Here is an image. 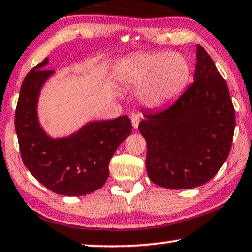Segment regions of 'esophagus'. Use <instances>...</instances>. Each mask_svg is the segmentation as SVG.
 Masks as SVG:
<instances>
[{"instance_id":"esophagus-1","label":"esophagus","mask_w":252,"mask_h":252,"mask_svg":"<svg viewBox=\"0 0 252 252\" xmlns=\"http://www.w3.org/2000/svg\"><path fill=\"white\" fill-rule=\"evenodd\" d=\"M131 122H132L133 129L136 130L139 126V122H140V116H139L138 114H133L132 116H131Z\"/></svg>"}]
</instances>
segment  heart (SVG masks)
I'll list each match as a JSON object with an SVG mask.
<instances>
[{"instance_id":"1","label":"heart","mask_w":252,"mask_h":252,"mask_svg":"<svg viewBox=\"0 0 252 252\" xmlns=\"http://www.w3.org/2000/svg\"><path fill=\"white\" fill-rule=\"evenodd\" d=\"M120 82L141 87L139 99L146 107L155 108L170 103L186 88L190 65L178 53H142L121 62L116 69Z\"/></svg>"}]
</instances>
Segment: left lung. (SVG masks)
<instances>
[{
	"label": "left lung",
	"instance_id": "obj_1",
	"mask_svg": "<svg viewBox=\"0 0 252 252\" xmlns=\"http://www.w3.org/2000/svg\"><path fill=\"white\" fill-rule=\"evenodd\" d=\"M193 80L176 102L146 112L138 126L147 142L149 179L167 189L208 182L225 163L233 140L235 111L227 84L200 45Z\"/></svg>",
	"mask_w": 252,
	"mask_h": 252
}]
</instances>
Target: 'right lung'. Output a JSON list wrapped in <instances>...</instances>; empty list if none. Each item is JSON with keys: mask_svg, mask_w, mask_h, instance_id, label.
Segmentation results:
<instances>
[{"mask_svg": "<svg viewBox=\"0 0 252 252\" xmlns=\"http://www.w3.org/2000/svg\"><path fill=\"white\" fill-rule=\"evenodd\" d=\"M46 58L24 79L16 108V132L25 166L38 181L62 196H85L100 189L110 174L115 150L130 136L127 115L92 121L64 138L45 132L37 116L39 93L54 71Z\"/></svg>", "mask_w": 252, "mask_h": 252, "instance_id": "right-lung-1", "label": "right lung"}]
</instances>
